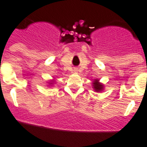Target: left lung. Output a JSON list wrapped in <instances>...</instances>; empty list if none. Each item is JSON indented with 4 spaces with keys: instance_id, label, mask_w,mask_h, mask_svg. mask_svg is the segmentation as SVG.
<instances>
[{
    "instance_id": "8db88e82",
    "label": "left lung",
    "mask_w": 147,
    "mask_h": 147,
    "mask_svg": "<svg viewBox=\"0 0 147 147\" xmlns=\"http://www.w3.org/2000/svg\"><path fill=\"white\" fill-rule=\"evenodd\" d=\"M93 87L96 92L101 91V90L103 88V86H102V85L101 83H99V82H98V80H96V79L93 82Z\"/></svg>"
}]
</instances>
